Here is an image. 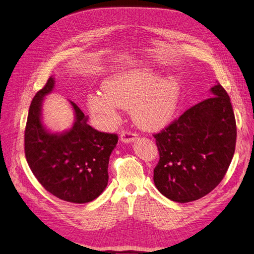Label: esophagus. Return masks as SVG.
<instances>
[{"label":"esophagus","instance_id":"34e87169","mask_svg":"<svg viewBox=\"0 0 254 254\" xmlns=\"http://www.w3.org/2000/svg\"><path fill=\"white\" fill-rule=\"evenodd\" d=\"M136 138V134L132 131H130V130H123L121 132V140L125 143L128 142H131Z\"/></svg>","mask_w":254,"mask_h":254}]
</instances>
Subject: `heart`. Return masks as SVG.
Segmentation results:
<instances>
[{
    "label": "heart",
    "mask_w": 254,
    "mask_h": 254,
    "mask_svg": "<svg viewBox=\"0 0 254 254\" xmlns=\"http://www.w3.org/2000/svg\"><path fill=\"white\" fill-rule=\"evenodd\" d=\"M102 92L105 96L93 95L88 99L92 111L114 122L118 119L116 106L130 109L141 128L155 130L172 119L181 86L175 78L159 79L158 74L144 68L115 74L104 82Z\"/></svg>",
    "instance_id": "obj_1"
}]
</instances>
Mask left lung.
Listing matches in <instances>:
<instances>
[{"instance_id": "left-lung-1", "label": "left lung", "mask_w": 254, "mask_h": 254, "mask_svg": "<svg viewBox=\"0 0 254 254\" xmlns=\"http://www.w3.org/2000/svg\"><path fill=\"white\" fill-rule=\"evenodd\" d=\"M211 93L154 134L159 152L154 183L174 202L208 194L223 180L234 156L237 131L230 97L220 83Z\"/></svg>"}]
</instances>
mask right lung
Masks as SVG:
<instances>
[{"label": "right lung", "mask_w": 254, "mask_h": 254, "mask_svg": "<svg viewBox=\"0 0 254 254\" xmlns=\"http://www.w3.org/2000/svg\"><path fill=\"white\" fill-rule=\"evenodd\" d=\"M53 86L50 77L31 102L24 130L25 158L38 183L51 194L70 203L91 202L107 187L109 158L119 136L91 127L73 102V127L60 135L48 132L40 121V107Z\"/></svg>", "instance_id": "obj_1"}]
</instances>
